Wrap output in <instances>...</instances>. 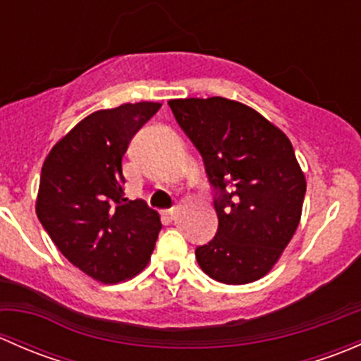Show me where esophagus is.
<instances>
[{"label": "esophagus", "mask_w": 361, "mask_h": 361, "mask_svg": "<svg viewBox=\"0 0 361 361\" xmlns=\"http://www.w3.org/2000/svg\"><path fill=\"white\" fill-rule=\"evenodd\" d=\"M164 216H166L167 220H174V218L178 216V206H173L169 207V209L164 211Z\"/></svg>", "instance_id": "esophagus-1"}]
</instances>
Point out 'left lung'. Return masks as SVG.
<instances>
[{"instance_id": "8db88e82", "label": "left lung", "mask_w": 361, "mask_h": 361, "mask_svg": "<svg viewBox=\"0 0 361 361\" xmlns=\"http://www.w3.org/2000/svg\"><path fill=\"white\" fill-rule=\"evenodd\" d=\"M183 133L202 155L214 188L216 235L195 258L214 281L246 285L264 278L292 241L305 176L290 140L253 108L225 97L171 99Z\"/></svg>"}]
</instances>
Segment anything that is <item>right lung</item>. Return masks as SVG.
<instances>
[{"label": "right lung", "instance_id": "obj_1", "mask_svg": "<svg viewBox=\"0 0 361 361\" xmlns=\"http://www.w3.org/2000/svg\"><path fill=\"white\" fill-rule=\"evenodd\" d=\"M160 103L94 111L47 155L36 214L75 267L106 285L145 269L162 228L157 211L123 194L122 157Z\"/></svg>", "mask_w": 361, "mask_h": 361}]
</instances>
